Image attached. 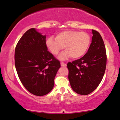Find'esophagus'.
Instances as JSON below:
<instances>
[{"mask_svg":"<svg viewBox=\"0 0 120 120\" xmlns=\"http://www.w3.org/2000/svg\"><path fill=\"white\" fill-rule=\"evenodd\" d=\"M60 65H61L62 67H66L67 64H64V62H60Z\"/></svg>","mask_w":120,"mask_h":120,"instance_id":"34e87169","label":"esophagus"}]
</instances>
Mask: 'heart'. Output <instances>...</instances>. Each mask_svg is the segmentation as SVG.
I'll list each match as a JSON object with an SVG mask.
<instances>
[{
    "mask_svg": "<svg viewBox=\"0 0 120 120\" xmlns=\"http://www.w3.org/2000/svg\"><path fill=\"white\" fill-rule=\"evenodd\" d=\"M91 44V37L87 33L76 30H68L60 32L56 38L49 37L46 45L49 50L56 56L64 49L66 51L59 56L60 60H65L71 56L78 59L86 54Z\"/></svg>",
    "mask_w": 120,
    "mask_h": 120,
    "instance_id": "b5f03b06",
    "label": "heart"
}]
</instances>
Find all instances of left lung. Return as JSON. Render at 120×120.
Returning a JSON list of instances; mask_svg holds the SVG:
<instances>
[{
	"label": "left lung",
	"mask_w": 120,
	"mask_h": 120,
	"mask_svg": "<svg viewBox=\"0 0 120 120\" xmlns=\"http://www.w3.org/2000/svg\"><path fill=\"white\" fill-rule=\"evenodd\" d=\"M92 41L88 52L81 58L67 64L68 80L72 89L79 95H87L99 85L104 75L107 55L100 33L92 30Z\"/></svg>",
	"instance_id": "left-lung-1"
}]
</instances>
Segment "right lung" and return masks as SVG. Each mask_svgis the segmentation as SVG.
I'll return each instance as SVG.
<instances>
[{"instance_id": "right-lung-1", "label": "right lung", "mask_w": 120, "mask_h": 120, "mask_svg": "<svg viewBox=\"0 0 120 120\" xmlns=\"http://www.w3.org/2000/svg\"><path fill=\"white\" fill-rule=\"evenodd\" d=\"M15 63L20 81L29 92L42 96L52 91L60 64L48 51L45 35L35 28L26 31L16 46Z\"/></svg>"}]
</instances>
